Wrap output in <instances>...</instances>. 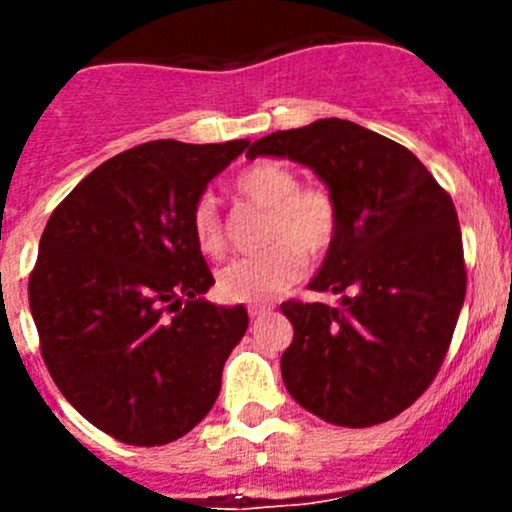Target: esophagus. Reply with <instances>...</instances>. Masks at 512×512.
Wrapping results in <instances>:
<instances>
[{"label":"esophagus","instance_id":"esophagus-1","mask_svg":"<svg viewBox=\"0 0 512 512\" xmlns=\"http://www.w3.org/2000/svg\"><path fill=\"white\" fill-rule=\"evenodd\" d=\"M266 312H271L269 305H251V307H248V315H251V318H261V315H266Z\"/></svg>","mask_w":512,"mask_h":512}]
</instances>
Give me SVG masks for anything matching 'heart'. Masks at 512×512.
Wrapping results in <instances>:
<instances>
[{
	"label": "heart",
	"instance_id": "b5f03b06",
	"mask_svg": "<svg viewBox=\"0 0 512 512\" xmlns=\"http://www.w3.org/2000/svg\"><path fill=\"white\" fill-rule=\"evenodd\" d=\"M241 200L266 210L264 243L256 256L235 259L217 274V292L228 302H266L300 282L310 259L328 253L338 235V202L325 187H300V176L279 161L248 166L233 182ZM194 246L210 259H220L228 246L223 220L212 197H200L189 212Z\"/></svg>",
	"mask_w": 512,
	"mask_h": 512
}]
</instances>
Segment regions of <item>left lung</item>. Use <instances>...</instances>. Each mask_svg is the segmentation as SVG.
Wrapping results in <instances>:
<instances>
[{"mask_svg": "<svg viewBox=\"0 0 512 512\" xmlns=\"http://www.w3.org/2000/svg\"><path fill=\"white\" fill-rule=\"evenodd\" d=\"M310 166L338 202V235L315 292L341 307L282 302L295 328L287 392L325 423L369 428L410 408L449 351L467 295L454 202L405 146L351 120H318L256 140L248 158Z\"/></svg>", "mask_w": 512, "mask_h": 512, "instance_id": "1", "label": "left lung"}]
</instances>
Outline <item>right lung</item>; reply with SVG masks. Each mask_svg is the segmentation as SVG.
Masks as SVG:
<instances>
[{"label": "right lung", "instance_id": "1", "mask_svg": "<svg viewBox=\"0 0 512 512\" xmlns=\"http://www.w3.org/2000/svg\"><path fill=\"white\" fill-rule=\"evenodd\" d=\"M246 146L151 140L117 153L40 235L27 287L40 354L61 395L117 441H176L220 395L248 312L202 297L215 279L189 212Z\"/></svg>", "mask_w": 512, "mask_h": 512}]
</instances>
